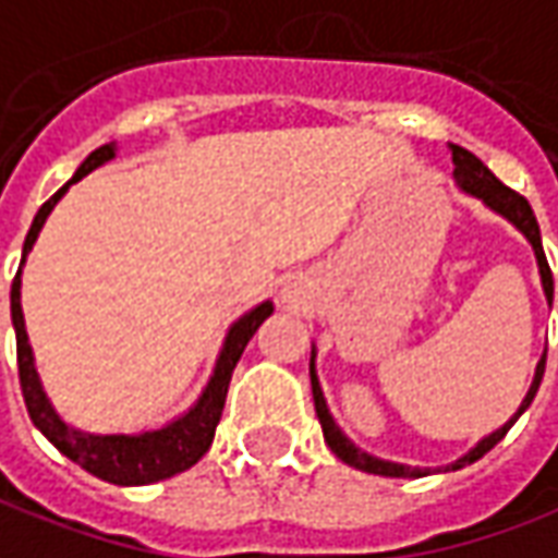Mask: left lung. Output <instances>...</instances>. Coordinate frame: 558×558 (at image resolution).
I'll return each mask as SVG.
<instances>
[{"label": "left lung", "instance_id": "left-lung-1", "mask_svg": "<svg viewBox=\"0 0 558 558\" xmlns=\"http://www.w3.org/2000/svg\"><path fill=\"white\" fill-rule=\"evenodd\" d=\"M450 154H453V178L456 186L462 190V193H469V196L481 198L483 205L489 208V211H496L498 217H505L510 226H517L520 232L525 235V241L532 244V251H535L537 259V275H541V287H544V295H547V305H553V275L550 266H547V256H544V247H541V229H537L535 214H532V205L525 202L520 193H513L510 186H505L498 181L493 171L483 166L481 159L474 157L471 150L465 147H459V144H450ZM544 362H547V353L541 356L535 368V377H532V387L525 392V399L520 401V408H517V414L510 416L508 423L496 432H489L486 438L471 447L469 453L459 456L456 462L450 465H444V469H414V465H404V462H389V459H380V456L368 453V450H362L356 444L347 438L341 426L335 423V416L329 414V404H326V396H323V387H319V377H317V347H311V392H314V408H317L319 416V426H323V438L329 444V450H332L341 462L347 465H353V469L368 471V474H380V477H426L432 471H459L471 465V462H477L481 456H486L493 447H496L505 435H508V428L525 414V408L532 404L535 399L537 387H541V377H544Z\"/></svg>", "mask_w": 558, "mask_h": 558}]
</instances>
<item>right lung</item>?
I'll use <instances>...</instances> for the list:
<instances>
[{
	"label": "right lung",
	"instance_id": "1",
	"mask_svg": "<svg viewBox=\"0 0 558 558\" xmlns=\"http://www.w3.org/2000/svg\"><path fill=\"white\" fill-rule=\"evenodd\" d=\"M114 157V142L96 147L81 162L75 178L65 186H60L38 208L33 226L26 232V241H23V259L21 268H17V278L11 283V323H14V335H17V372H21L23 401H26V411H29V420L35 423V428L62 456H69L72 462H77L81 469L89 471L93 477L114 483V486H147V483L166 481V477H174L181 471L193 469L198 459L208 453V447L214 441V432H217V423H220V414H223L232 372H235V365H239L241 353H244V347L253 338V332L275 314V305L271 302H259V305L251 307L247 314H241L229 326L223 347H220V356L214 362V372L208 377L205 389H202V396L193 401L190 411L174 416L166 426L144 428V432H108V435H102V432H84V428H75L72 423H65L57 414V408L50 404L48 392L41 387V377L35 372V356L33 347H29L26 319H23L21 307V275L23 266H26V256L33 251L38 232H41V226L50 217V211L57 208V202L65 196V190L77 184L84 174L99 169V166H105L108 159Z\"/></svg>",
	"mask_w": 558,
	"mask_h": 558
}]
</instances>
